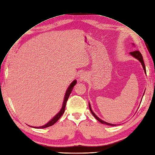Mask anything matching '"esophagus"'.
<instances>
[{"mask_svg":"<svg viewBox=\"0 0 155 155\" xmlns=\"http://www.w3.org/2000/svg\"><path fill=\"white\" fill-rule=\"evenodd\" d=\"M85 76H84V74H82L81 76H80V78H81L82 79H85Z\"/></svg>","mask_w":155,"mask_h":155,"instance_id":"1","label":"esophagus"}]
</instances>
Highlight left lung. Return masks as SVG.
<instances>
[{"label":"left lung","mask_w":155,"mask_h":155,"mask_svg":"<svg viewBox=\"0 0 155 155\" xmlns=\"http://www.w3.org/2000/svg\"><path fill=\"white\" fill-rule=\"evenodd\" d=\"M130 55H132L133 57H134L135 58H136L137 60L140 61V62L141 63L142 66H143V69H144L145 72L146 73V69H145V64H144V61H143V57H142L141 53L138 51V50H136V51H132V52H130ZM89 106L90 111H91V112L92 113V114L93 115V116L99 121V122H100V123H102V124H107V125H110V126H115V124H111V123H108L105 122V121H104V120H101L100 119H99V118L98 117L94 114V112H93V111H92L91 106H90V104H89Z\"/></svg>","instance_id":"obj_1"}]
</instances>
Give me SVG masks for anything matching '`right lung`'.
<instances>
[{"mask_svg":"<svg viewBox=\"0 0 155 155\" xmlns=\"http://www.w3.org/2000/svg\"><path fill=\"white\" fill-rule=\"evenodd\" d=\"M77 81L74 80L73 82H72V83L70 85V86L68 87L67 91H66V93L65 94V97H64V102H63V105H62V107L61 108V111L58 113V114H57L54 117L49 121V123H48L44 125V126H41L40 127H36V128H46V127H51L52 125H53L55 124L57 121L61 118V117L62 115V114L64 113V110H65V107H66V102L68 101V99L69 98V96L72 93V91L73 89V87H74V85L76 84Z\"/></svg>","mask_w":155,"mask_h":155,"instance_id":"right-lung-1","label":"right lung"}]
</instances>
